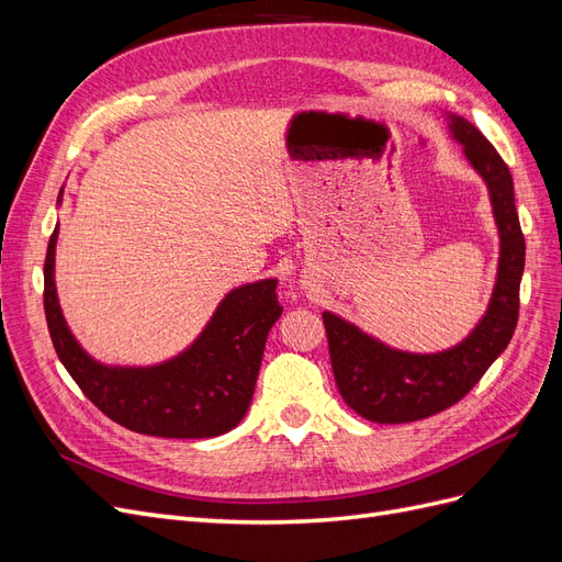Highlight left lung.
I'll return each instance as SVG.
<instances>
[{
    "instance_id": "obj_1",
    "label": "left lung",
    "mask_w": 562,
    "mask_h": 562,
    "mask_svg": "<svg viewBox=\"0 0 562 562\" xmlns=\"http://www.w3.org/2000/svg\"><path fill=\"white\" fill-rule=\"evenodd\" d=\"M450 138L487 187L499 236L497 274L487 310L471 333L443 351L417 353L389 347L356 323L323 312L333 375L353 413L378 424L431 417L464 398L512 342L518 323V291L525 269V239L516 213L514 178L485 135L464 116L443 112Z\"/></svg>"
}]
</instances>
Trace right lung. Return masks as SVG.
Here are the masks:
<instances>
[{
	"label": "right lung",
	"mask_w": 562,
	"mask_h": 562,
	"mask_svg": "<svg viewBox=\"0 0 562 562\" xmlns=\"http://www.w3.org/2000/svg\"><path fill=\"white\" fill-rule=\"evenodd\" d=\"M65 187H60L58 206ZM58 225L44 262V312L60 363L87 398L122 427L161 438H213L248 413L265 342L283 307L277 279L236 285L190 347L151 366L93 359L67 326L56 291Z\"/></svg>",
	"instance_id": "obj_1"
}]
</instances>
